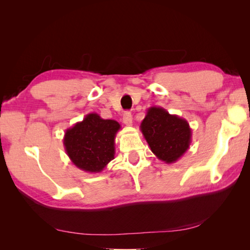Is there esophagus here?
<instances>
[{"label": "esophagus", "mask_w": 250, "mask_h": 250, "mask_svg": "<svg viewBox=\"0 0 250 250\" xmlns=\"http://www.w3.org/2000/svg\"><path fill=\"white\" fill-rule=\"evenodd\" d=\"M122 120H124V124L128 126H131L132 124H133V118H132V115L129 111H125L124 114V117H122Z\"/></svg>", "instance_id": "obj_1"}]
</instances>
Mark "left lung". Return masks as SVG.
<instances>
[{
  "label": "left lung",
  "instance_id": "left-lung-1",
  "mask_svg": "<svg viewBox=\"0 0 250 250\" xmlns=\"http://www.w3.org/2000/svg\"><path fill=\"white\" fill-rule=\"evenodd\" d=\"M140 129L155 156L168 164L179 160L192 141L188 121L158 106L147 109Z\"/></svg>",
  "mask_w": 250,
  "mask_h": 250
}]
</instances>
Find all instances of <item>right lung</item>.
I'll use <instances>...</instances> for the list:
<instances>
[{"mask_svg":"<svg viewBox=\"0 0 250 250\" xmlns=\"http://www.w3.org/2000/svg\"><path fill=\"white\" fill-rule=\"evenodd\" d=\"M120 128L116 120L90 113L65 131L63 145L66 155L82 171L102 172L115 158V139Z\"/></svg>","mask_w":250,"mask_h":250,"instance_id":"add662e5","label":"right lung"}]
</instances>
